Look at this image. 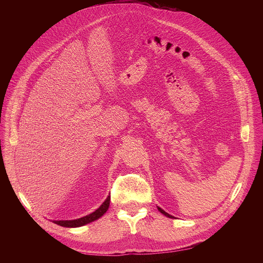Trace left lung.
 Listing matches in <instances>:
<instances>
[{
    "label": "left lung",
    "mask_w": 263,
    "mask_h": 263,
    "mask_svg": "<svg viewBox=\"0 0 263 263\" xmlns=\"http://www.w3.org/2000/svg\"><path fill=\"white\" fill-rule=\"evenodd\" d=\"M157 208H158V210H159V211H160L162 214H164V215H165V216H167V217H171V218H173V216H172L171 214H168L167 212H165L164 210H162L160 207H157Z\"/></svg>",
    "instance_id": "left-lung-1"
}]
</instances>
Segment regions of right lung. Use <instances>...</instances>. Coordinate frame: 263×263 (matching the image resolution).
<instances>
[{
  "label": "right lung",
  "mask_w": 263,
  "mask_h": 263,
  "mask_svg": "<svg viewBox=\"0 0 263 263\" xmlns=\"http://www.w3.org/2000/svg\"><path fill=\"white\" fill-rule=\"evenodd\" d=\"M109 204H110V197H108L106 199V201L100 206V208H98L95 212H92L84 217H81L78 219H72V220H54V222L59 224V226L66 227V228H76V227L84 226V224L89 223V222L100 218L108 210Z\"/></svg>",
  "instance_id": "right-lung-1"
}]
</instances>
